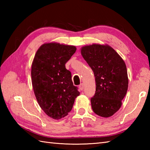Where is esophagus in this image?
I'll return each mask as SVG.
<instances>
[{
    "instance_id": "esophagus-1",
    "label": "esophagus",
    "mask_w": 150,
    "mask_h": 150,
    "mask_svg": "<svg viewBox=\"0 0 150 150\" xmlns=\"http://www.w3.org/2000/svg\"><path fill=\"white\" fill-rule=\"evenodd\" d=\"M79 89H80L81 90H82L84 89V84L82 83V84H81L80 85H79Z\"/></svg>"
}]
</instances>
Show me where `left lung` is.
I'll return each instance as SVG.
<instances>
[{
    "mask_svg": "<svg viewBox=\"0 0 150 150\" xmlns=\"http://www.w3.org/2000/svg\"><path fill=\"white\" fill-rule=\"evenodd\" d=\"M81 54L95 77L96 91L91 98L92 110L100 117L112 116L120 109L128 90L125 62L108 45L86 46L82 47Z\"/></svg>",
    "mask_w": 150,
    "mask_h": 150,
    "instance_id": "8db88e82",
    "label": "left lung"
}]
</instances>
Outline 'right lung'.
Instances as JSON below:
<instances>
[{
	"instance_id": "add662e5",
	"label": "right lung",
	"mask_w": 150,
	"mask_h": 150,
	"mask_svg": "<svg viewBox=\"0 0 150 150\" xmlns=\"http://www.w3.org/2000/svg\"><path fill=\"white\" fill-rule=\"evenodd\" d=\"M76 50L73 46L44 44L34 57L31 72L34 93L40 107L53 119L66 116L80 95L65 66Z\"/></svg>"
}]
</instances>
